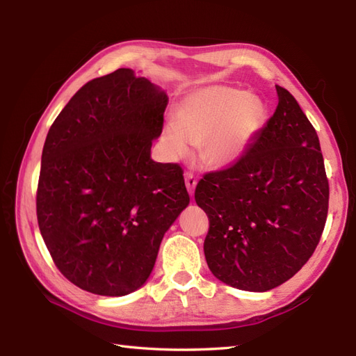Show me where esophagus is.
Masks as SVG:
<instances>
[{
  "label": "esophagus",
  "instance_id": "34e87169",
  "mask_svg": "<svg viewBox=\"0 0 356 356\" xmlns=\"http://www.w3.org/2000/svg\"><path fill=\"white\" fill-rule=\"evenodd\" d=\"M185 185H186L188 193H190V195L193 197L194 190H195V185H197V180H195L193 172H186L185 174Z\"/></svg>",
  "mask_w": 356,
  "mask_h": 356
}]
</instances>
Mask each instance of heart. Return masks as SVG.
Here are the masks:
<instances>
[{
	"label": "heart",
	"mask_w": 356,
	"mask_h": 356,
	"mask_svg": "<svg viewBox=\"0 0 356 356\" xmlns=\"http://www.w3.org/2000/svg\"><path fill=\"white\" fill-rule=\"evenodd\" d=\"M266 122V107L246 90L208 86L180 101L176 120L162 130L165 153L182 159L200 145V161L211 168H228L252 145Z\"/></svg>",
	"instance_id": "1"
}]
</instances>
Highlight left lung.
<instances>
[{
	"mask_svg": "<svg viewBox=\"0 0 356 356\" xmlns=\"http://www.w3.org/2000/svg\"><path fill=\"white\" fill-rule=\"evenodd\" d=\"M245 156L208 172L195 203L209 218V270L241 291L266 292L311 259L326 225L329 182L315 128L286 88Z\"/></svg>",
	"mask_w": 356,
	"mask_h": 356,
	"instance_id": "1",
	"label": "left lung"
}]
</instances>
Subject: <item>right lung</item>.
I'll return each mask as SVG.
<instances>
[{
    "label": "right lung",
    "mask_w": 356,
    "mask_h": 356,
    "mask_svg": "<svg viewBox=\"0 0 356 356\" xmlns=\"http://www.w3.org/2000/svg\"><path fill=\"white\" fill-rule=\"evenodd\" d=\"M168 96L119 69L79 88L45 138L36 193L41 236L81 289L122 297L145 284L190 203L177 163L151 159Z\"/></svg>",
    "instance_id": "1"
}]
</instances>
